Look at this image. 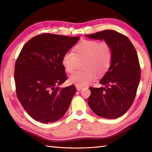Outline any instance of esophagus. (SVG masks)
I'll use <instances>...</instances> for the list:
<instances>
[{
	"mask_svg": "<svg viewBox=\"0 0 152 152\" xmlns=\"http://www.w3.org/2000/svg\"><path fill=\"white\" fill-rule=\"evenodd\" d=\"M76 89L77 91H80L82 89H83V87L80 86H76Z\"/></svg>",
	"mask_w": 152,
	"mask_h": 152,
	"instance_id": "1",
	"label": "esophagus"
}]
</instances>
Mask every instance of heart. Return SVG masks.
Returning <instances> with one entry per match:
<instances>
[{"mask_svg":"<svg viewBox=\"0 0 152 152\" xmlns=\"http://www.w3.org/2000/svg\"><path fill=\"white\" fill-rule=\"evenodd\" d=\"M112 49L108 43L86 40L76 45L73 53L64 54L61 62L65 71L71 73L75 70L78 63L82 61L83 70L73 73L69 81L83 86L95 80L97 75H104L112 65Z\"/></svg>","mask_w":152,"mask_h":152,"instance_id":"b5f03b06","label":"heart"}]
</instances>
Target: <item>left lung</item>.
<instances>
[{"label":"left lung","mask_w":152,"mask_h":152,"mask_svg":"<svg viewBox=\"0 0 152 152\" xmlns=\"http://www.w3.org/2000/svg\"><path fill=\"white\" fill-rule=\"evenodd\" d=\"M86 36L104 39L113 52L112 65L100 81L104 87H89L88 104L101 117H120L134 102L140 83L141 68L136 49L126 35L115 30H105Z\"/></svg>","instance_id":"8db88e82"}]
</instances>
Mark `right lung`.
Returning a JSON list of instances; mask_svg holds the SVG:
<instances>
[{
    "label": "right lung",
    "mask_w": 152,
    "mask_h": 152,
    "mask_svg": "<svg viewBox=\"0 0 152 152\" xmlns=\"http://www.w3.org/2000/svg\"><path fill=\"white\" fill-rule=\"evenodd\" d=\"M79 38L44 33L32 37L23 47L14 73L16 92L22 107L36 121H57L70 107L75 86H56L67 80L62 57Z\"/></svg>",
    "instance_id": "obj_1"
}]
</instances>
